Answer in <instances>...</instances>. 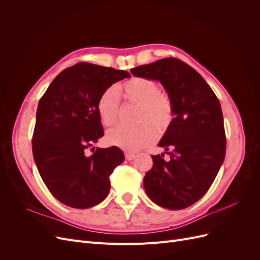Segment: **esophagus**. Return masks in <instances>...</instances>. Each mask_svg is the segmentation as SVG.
I'll return each instance as SVG.
<instances>
[{"label":"esophagus","mask_w":260,"mask_h":260,"mask_svg":"<svg viewBox=\"0 0 260 260\" xmlns=\"http://www.w3.org/2000/svg\"><path fill=\"white\" fill-rule=\"evenodd\" d=\"M124 156H125V159H127V160H133L136 158V154H133V153H125Z\"/></svg>","instance_id":"esophagus-1"}]
</instances>
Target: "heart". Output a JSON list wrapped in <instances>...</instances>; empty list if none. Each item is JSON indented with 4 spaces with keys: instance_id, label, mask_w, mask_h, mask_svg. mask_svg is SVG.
Segmentation results:
<instances>
[{
    "instance_id": "heart-1",
    "label": "heart",
    "mask_w": 260,
    "mask_h": 260,
    "mask_svg": "<svg viewBox=\"0 0 260 260\" xmlns=\"http://www.w3.org/2000/svg\"><path fill=\"white\" fill-rule=\"evenodd\" d=\"M124 101L138 104L135 127H116L106 135V142L129 152H136L153 143L160 133L167 131L175 118L174 104L167 93L159 92L158 85L144 77H133L120 85ZM119 95L113 86L101 94L96 109L101 122L111 127L117 121ZM156 128L155 129L154 128Z\"/></svg>"
}]
</instances>
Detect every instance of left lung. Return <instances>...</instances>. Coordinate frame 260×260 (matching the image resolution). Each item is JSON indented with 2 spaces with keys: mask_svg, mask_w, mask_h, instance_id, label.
Returning a JSON list of instances; mask_svg holds the SVG:
<instances>
[{
  "mask_svg": "<svg viewBox=\"0 0 260 260\" xmlns=\"http://www.w3.org/2000/svg\"><path fill=\"white\" fill-rule=\"evenodd\" d=\"M136 77L159 81L174 104L175 118L152 155L153 167L143 180L157 205L179 210L201 200L214 182L225 156L223 115L205 79L182 60L169 57L132 68Z\"/></svg>",
  "mask_w": 260,
  "mask_h": 260,
  "instance_id": "left-lung-1",
  "label": "left lung"
}]
</instances>
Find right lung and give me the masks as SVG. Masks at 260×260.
Listing matches in <instances>:
<instances>
[{"label":"right lung","instance_id":"right-lung-1","mask_svg":"<svg viewBox=\"0 0 260 260\" xmlns=\"http://www.w3.org/2000/svg\"><path fill=\"white\" fill-rule=\"evenodd\" d=\"M130 77L124 70L79 62L55 77L39 102L34 158L49 191L69 207H93L109 193V176L123 161L122 151L98 147L86 156L85 149L104 136L96 109L100 95Z\"/></svg>","mask_w":260,"mask_h":260}]
</instances>
